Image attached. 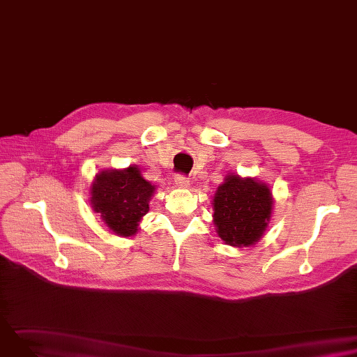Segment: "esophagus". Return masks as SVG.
Instances as JSON below:
<instances>
[{
    "label": "esophagus",
    "instance_id": "1",
    "mask_svg": "<svg viewBox=\"0 0 357 357\" xmlns=\"http://www.w3.org/2000/svg\"><path fill=\"white\" fill-rule=\"evenodd\" d=\"M174 181H176V185H178V188H189V178L183 176V174H177L174 177Z\"/></svg>",
    "mask_w": 357,
    "mask_h": 357
}]
</instances>
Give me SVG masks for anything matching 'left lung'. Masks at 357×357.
Listing matches in <instances>:
<instances>
[{"label": "left lung", "mask_w": 357, "mask_h": 357, "mask_svg": "<svg viewBox=\"0 0 357 357\" xmlns=\"http://www.w3.org/2000/svg\"><path fill=\"white\" fill-rule=\"evenodd\" d=\"M270 189L266 184L228 176L213 199V220L218 235L227 244L248 247L260 240L271 213Z\"/></svg>", "instance_id": "left-lung-1"}]
</instances>
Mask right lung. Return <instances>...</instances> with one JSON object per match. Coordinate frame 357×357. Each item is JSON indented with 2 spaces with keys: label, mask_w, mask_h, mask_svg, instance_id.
I'll list each match as a JSON object with an SVG mask.
<instances>
[{
  "label": "right lung",
  "mask_w": 357,
  "mask_h": 357,
  "mask_svg": "<svg viewBox=\"0 0 357 357\" xmlns=\"http://www.w3.org/2000/svg\"><path fill=\"white\" fill-rule=\"evenodd\" d=\"M154 189L137 167L107 169L96 176L91 205L114 234L130 236L138 231V222L149 211L148 202Z\"/></svg>",
  "instance_id": "add662e5"
}]
</instances>
